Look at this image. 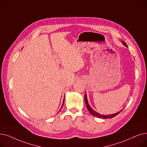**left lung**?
<instances>
[{
    "mask_svg": "<svg viewBox=\"0 0 147 147\" xmlns=\"http://www.w3.org/2000/svg\"><path fill=\"white\" fill-rule=\"evenodd\" d=\"M121 42L123 43V44L124 46H125V47H128L127 46V44L124 41H121ZM85 104H86V106L87 107V109L88 110V111L90 112L93 116L94 117H96L97 118H104V119H107V118H112L114 117L117 116V115H118L121 111H122L123 109H122L121 111H120L119 112H117V113H113V114H111V115H101L98 112H97L96 111H95L94 109H92V107L89 106V103H88V98H87V96H86V94L85 93Z\"/></svg>",
    "mask_w": 147,
    "mask_h": 147,
    "instance_id": "left-lung-1",
    "label": "left lung"
}]
</instances>
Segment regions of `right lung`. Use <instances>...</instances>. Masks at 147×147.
I'll return each instance as SVG.
<instances>
[{"label":"right lung","instance_id":"right-lung-1","mask_svg":"<svg viewBox=\"0 0 147 147\" xmlns=\"http://www.w3.org/2000/svg\"><path fill=\"white\" fill-rule=\"evenodd\" d=\"M63 101H64V99H63V105H62V106H61V109H62V106H63ZM61 109H60V110H61Z\"/></svg>","mask_w":147,"mask_h":147}]
</instances>
